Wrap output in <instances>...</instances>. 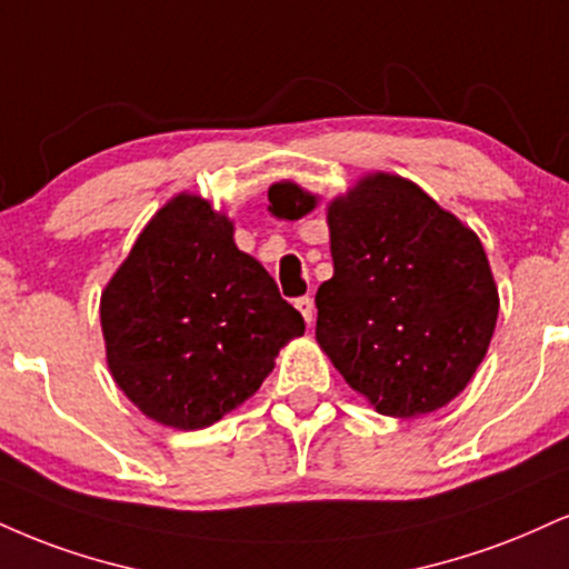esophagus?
I'll return each instance as SVG.
<instances>
[{"label":"esophagus","instance_id":"1","mask_svg":"<svg viewBox=\"0 0 569 569\" xmlns=\"http://www.w3.org/2000/svg\"><path fill=\"white\" fill-rule=\"evenodd\" d=\"M297 310L302 312V318L307 320V326L315 323V302L310 297H299L297 299Z\"/></svg>","mask_w":569,"mask_h":569}]
</instances>
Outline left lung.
Here are the masks:
<instances>
[{
  "label": "left lung",
  "mask_w": 569,
  "mask_h": 569,
  "mask_svg": "<svg viewBox=\"0 0 569 569\" xmlns=\"http://www.w3.org/2000/svg\"><path fill=\"white\" fill-rule=\"evenodd\" d=\"M276 214L318 198L270 188ZM333 278L315 293V339L355 392L385 416L448 406L488 352L498 289L480 238L416 182L376 172L328 203Z\"/></svg>",
  "instance_id": "1"
}]
</instances>
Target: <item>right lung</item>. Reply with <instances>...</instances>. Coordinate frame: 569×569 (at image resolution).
Wrapping results in <instances>:
<instances>
[{"label":"right lung","instance_id":"obj_1","mask_svg":"<svg viewBox=\"0 0 569 569\" xmlns=\"http://www.w3.org/2000/svg\"><path fill=\"white\" fill-rule=\"evenodd\" d=\"M113 381L148 419L203 429L262 387L305 318L232 241V222L180 193L140 232L100 299Z\"/></svg>","mask_w":569,"mask_h":569}]
</instances>
